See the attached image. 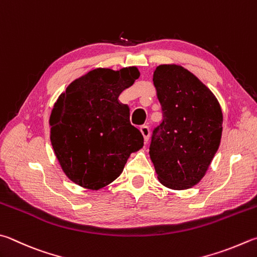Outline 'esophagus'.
<instances>
[{
    "mask_svg": "<svg viewBox=\"0 0 257 257\" xmlns=\"http://www.w3.org/2000/svg\"><path fill=\"white\" fill-rule=\"evenodd\" d=\"M141 133L143 134L145 143H147L148 142V138H149V128H148V125H146V124L141 125Z\"/></svg>",
    "mask_w": 257,
    "mask_h": 257,
    "instance_id": "esophagus-1",
    "label": "esophagus"
}]
</instances>
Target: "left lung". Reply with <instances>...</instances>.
Segmentation results:
<instances>
[{
  "label": "left lung",
  "mask_w": 257,
  "mask_h": 257,
  "mask_svg": "<svg viewBox=\"0 0 257 257\" xmlns=\"http://www.w3.org/2000/svg\"><path fill=\"white\" fill-rule=\"evenodd\" d=\"M153 81L163 120L153 130L151 160L162 184L174 190L192 188L219 148L220 105L197 76L179 65H160Z\"/></svg>",
  "instance_id": "obj_1"
}]
</instances>
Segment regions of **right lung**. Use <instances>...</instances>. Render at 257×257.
<instances>
[{
	"label": "right lung",
	"instance_id": "obj_1",
	"mask_svg": "<svg viewBox=\"0 0 257 257\" xmlns=\"http://www.w3.org/2000/svg\"><path fill=\"white\" fill-rule=\"evenodd\" d=\"M139 77L136 67L96 68L77 78L51 111L50 141L64 173L74 183L99 190L122 172L144 137L119 103L124 88Z\"/></svg>",
	"mask_w": 257,
	"mask_h": 257
}]
</instances>
